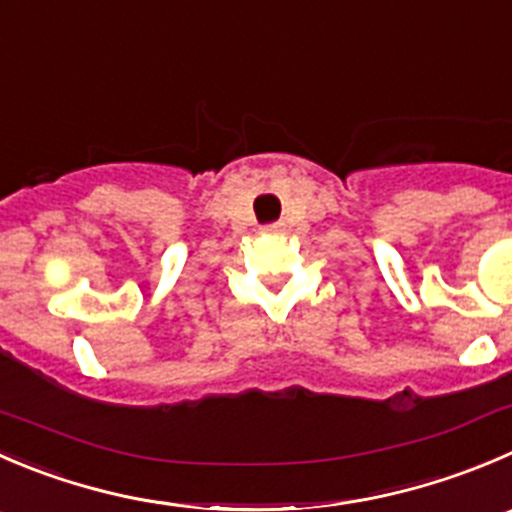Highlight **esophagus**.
Instances as JSON below:
<instances>
[{"instance_id":"34e87169","label":"esophagus","mask_w":512,"mask_h":512,"mask_svg":"<svg viewBox=\"0 0 512 512\" xmlns=\"http://www.w3.org/2000/svg\"><path fill=\"white\" fill-rule=\"evenodd\" d=\"M262 232H265V235H280L282 225H280V222H275V225H265V227H262Z\"/></svg>"}]
</instances>
